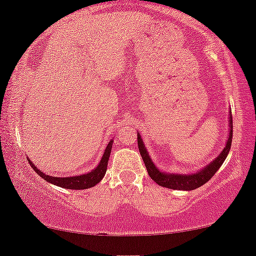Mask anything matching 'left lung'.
Returning a JSON list of instances; mask_svg holds the SVG:
<instances>
[{"instance_id": "8db88e82", "label": "left lung", "mask_w": 256, "mask_h": 256, "mask_svg": "<svg viewBox=\"0 0 256 256\" xmlns=\"http://www.w3.org/2000/svg\"><path fill=\"white\" fill-rule=\"evenodd\" d=\"M230 135L228 140H227L226 146L224 148L222 154L216 157V158L208 164V166H205L204 169H202L197 174H164L162 171H160L157 168L154 166L152 160H150V157L146 152L144 148V144H143V141L141 136L138 134V150L140 154H141L143 162L146 164V171H148L149 176L152 180L157 183L160 186L168 188H174V190H185L190 191L194 190L202 185L211 180V178L214 176V174L219 170V168L222 166L224 160H226L227 155H228L230 146H232V138H233V120L232 115L230 116Z\"/></svg>"}]
</instances>
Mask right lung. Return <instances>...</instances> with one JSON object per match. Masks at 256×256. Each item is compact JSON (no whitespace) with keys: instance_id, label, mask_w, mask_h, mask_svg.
Instances as JSON below:
<instances>
[{"instance_id":"obj_1","label":"right lung","mask_w":256,"mask_h":256,"mask_svg":"<svg viewBox=\"0 0 256 256\" xmlns=\"http://www.w3.org/2000/svg\"><path fill=\"white\" fill-rule=\"evenodd\" d=\"M112 146H113V141L108 143L106 150H104L102 158H101L99 166H98L96 169L90 171L88 174H80V176H74V177H52L48 176V174H45L42 172L40 170H38L36 166H34L32 162L28 160L31 168L36 171V172L40 174L42 178H44L45 180L48 182V183L57 185V186L64 188H71V190H84V188H92L94 185H96L99 182L102 180L104 174L107 171V164L108 160H110Z\"/></svg>"}]
</instances>
